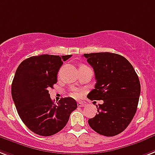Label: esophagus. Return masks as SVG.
<instances>
[{
  "label": "esophagus",
  "mask_w": 155,
  "mask_h": 155,
  "mask_svg": "<svg viewBox=\"0 0 155 155\" xmlns=\"http://www.w3.org/2000/svg\"><path fill=\"white\" fill-rule=\"evenodd\" d=\"M77 106L79 107H84V106H87V103L85 102H81V101H80V102H77Z\"/></svg>",
  "instance_id": "34e87169"
}]
</instances>
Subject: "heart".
<instances>
[{
	"label": "heart",
	"instance_id": "1",
	"mask_svg": "<svg viewBox=\"0 0 155 155\" xmlns=\"http://www.w3.org/2000/svg\"><path fill=\"white\" fill-rule=\"evenodd\" d=\"M71 95L73 96L74 97H79V93L78 92H72V93H71Z\"/></svg>",
	"mask_w": 155,
	"mask_h": 155
}]
</instances>
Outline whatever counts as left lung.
<instances>
[{"label": "left lung", "mask_w": 155, "mask_h": 155, "mask_svg": "<svg viewBox=\"0 0 155 155\" xmlns=\"http://www.w3.org/2000/svg\"><path fill=\"white\" fill-rule=\"evenodd\" d=\"M94 71L96 84L87 94L91 100H102L98 114L88 120L90 127L100 135L114 136L128 126L136 114L140 83L134 68L123 56L113 53H85Z\"/></svg>", "instance_id": "obj_1"}]
</instances>
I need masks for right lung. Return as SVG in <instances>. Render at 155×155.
<instances>
[{
  "instance_id": "add662e5",
  "label": "right lung",
  "mask_w": 155,
  "mask_h": 155,
  "mask_svg": "<svg viewBox=\"0 0 155 155\" xmlns=\"http://www.w3.org/2000/svg\"><path fill=\"white\" fill-rule=\"evenodd\" d=\"M71 55L43 54L24 60L17 68L12 84V97L19 117L31 131L49 136L64 128L71 112L77 108L72 97L54 104L48 90L58 82L63 61Z\"/></svg>"
}]
</instances>
